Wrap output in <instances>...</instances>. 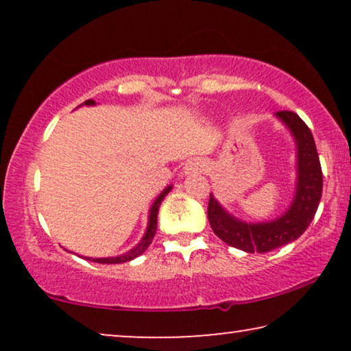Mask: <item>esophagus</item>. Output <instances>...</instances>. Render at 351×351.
<instances>
[{
	"label": "esophagus",
	"mask_w": 351,
	"mask_h": 351,
	"mask_svg": "<svg viewBox=\"0 0 351 351\" xmlns=\"http://www.w3.org/2000/svg\"><path fill=\"white\" fill-rule=\"evenodd\" d=\"M185 174H201L204 171V162L201 160H193L189 161L185 165Z\"/></svg>",
	"instance_id": "34e87169"
}]
</instances>
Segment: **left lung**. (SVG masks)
Wrapping results in <instances>:
<instances>
[{
    "instance_id": "left-lung-1",
    "label": "left lung",
    "mask_w": 351,
    "mask_h": 351,
    "mask_svg": "<svg viewBox=\"0 0 351 351\" xmlns=\"http://www.w3.org/2000/svg\"><path fill=\"white\" fill-rule=\"evenodd\" d=\"M275 114L289 129L297 145V185L289 209L271 222L247 223L234 219L213 195L209 196L210 228L223 243L244 252H270L295 241L313 220L323 193V172L308 126L299 114L289 110H281Z\"/></svg>"
}]
</instances>
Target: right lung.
I'll return each mask as SVG.
<instances>
[{
    "label": "right lung",
    "instance_id": "obj_1",
    "mask_svg": "<svg viewBox=\"0 0 351 351\" xmlns=\"http://www.w3.org/2000/svg\"><path fill=\"white\" fill-rule=\"evenodd\" d=\"M95 102L93 99L86 100V102L83 105H94ZM172 186H167V189H165V191H161V195L158 196V198L155 199V203L152 204L150 208V215H148V227H147V232L145 234H143L142 241L137 244L136 247L131 249V251H128L126 254H121V256H117V257H104V258H90L88 257V261H93V262H97V263H124V262H129L132 261V258H136L141 256V254H143L147 251V247L150 246L152 241H153V237H155L156 233V225H158V210H160V206H161V201L165 199V196L169 193Z\"/></svg>",
    "mask_w": 351,
    "mask_h": 351
}]
</instances>
